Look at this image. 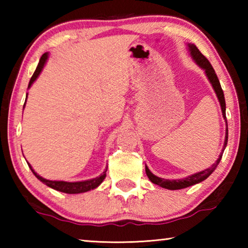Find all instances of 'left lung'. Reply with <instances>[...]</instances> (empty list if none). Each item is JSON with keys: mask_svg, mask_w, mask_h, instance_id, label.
<instances>
[{"mask_svg": "<svg viewBox=\"0 0 248 248\" xmlns=\"http://www.w3.org/2000/svg\"><path fill=\"white\" fill-rule=\"evenodd\" d=\"M188 48H189V51H190V56L194 59L195 62L197 64H198L201 69L204 70L205 74H207V77L209 78L210 83H211V85L213 87V90H215L216 94L217 96V99H219L220 105H221V109H222V115H223L224 119L226 118L225 117V99H224V94H223V91H222V87H221V84L219 78H217V74H216V71L215 69L212 68L211 63H210L209 60L207 58H205L202 53L199 51V49L196 47L195 45H191V44H188ZM226 121V120H225ZM225 141H224V145H223V150H222L221 154L219 155V158L217 159V162L213 164L211 167H209V169L204 170L202 171H199V173H196L191 176H188L186 178H183V179H164V178H159L157 176L153 175L151 173L150 170L148 169V166H145V173L148 175L149 179L155 185H158V186H161L163 188H166V189H170V190H177V189H183V188H187L189 186H192V185H196L200 182H202L205 178H208L210 175H211L213 171H215L216 167L219 165V163L222 158V155H223L224 152V149L226 144H228V123H226V132H225Z\"/></svg>", "mask_w": 248, "mask_h": 248, "instance_id": "left-lung-1", "label": "left lung"}]
</instances>
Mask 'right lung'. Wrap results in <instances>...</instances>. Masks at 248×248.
Segmentation results:
<instances>
[{
  "label": "right lung",
  "instance_id": "obj_1",
  "mask_svg": "<svg viewBox=\"0 0 248 248\" xmlns=\"http://www.w3.org/2000/svg\"><path fill=\"white\" fill-rule=\"evenodd\" d=\"M47 59H48V53L47 52L44 53L43 56H41L40 60H39V63H38V65H37V69H36L35 72H33L31 81H29L28 89L31 86V84L36 81V78L39 77L41 70L44 69V65L46 64V61H47ZM26 99H27V96H26ZM24 107H25V104H24ZM28 166L31 167V170L33 173V175H35L36 177L40 180V182H43L44 184L47 185L48 187L52 188V189H56V190L61 191V192H65V194H81V192H86L89 190L95 189L96 187H98L99 185L103 183V180L105 179V177H106V171H107V169H106L103 171V174H100L98 177L93 178V179L84 180V182L69 183V182H58V180L45 179L32 170V167L31 166L29 163H28Z\"/></svg>",
  "mask_w": 248,
  "mask_h": 248
}]
</instances>
